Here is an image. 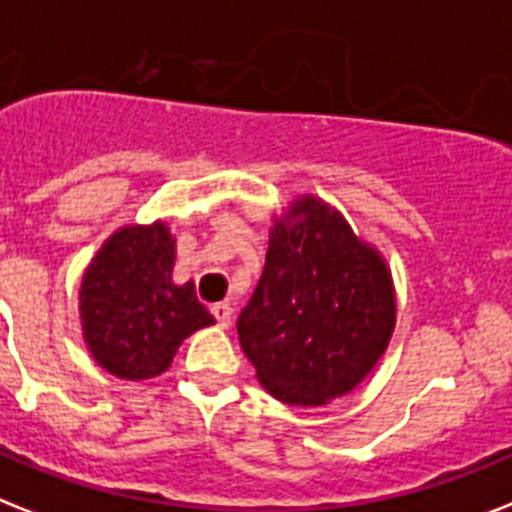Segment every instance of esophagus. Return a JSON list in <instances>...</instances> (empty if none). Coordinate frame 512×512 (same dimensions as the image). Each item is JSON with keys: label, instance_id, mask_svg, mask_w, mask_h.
<instances>
[{"label": "esophagus", "instance_id": "34e87169", "mask_svg": "<svg viewBox=\"0 0 512 512\" xmlns=\"http://www.w3.org/2000/svg\"><path fill=\"white\" fill-rule=\"evenodd\" d=\"M210 313L215 315V321H218L220 328H226L228 323H231V315H234V310H231V305H228V302H215V305L210 307Z\"/></svg>", "mask_w": 512, "mask_h": 512}]
</instances>
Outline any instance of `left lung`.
I'll return each mask as SVG.
<instances>
[{
    "label": "left lung",
    "mask_w": 512,
    "mask_h": 512,
    "mask_svg": "<svg viewBox=\"0 0 512 512\" xmlns=\"http://www.w3.org/2000/svg\"><path fill=\"white\" fill-rule=\"evenodd\" d=\"M392 273L339 210L299 197L270 228L268 255L236 331L260 384L286 405L350 394L392 339Z\"/></svg>",
    "instance_id": "obj_1"
}]
</instances>
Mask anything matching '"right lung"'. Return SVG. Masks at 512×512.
Here are the masks:
<instances>
[{"label":"right lung","mask_w":512,"mask_h":512,"mask_svg":"<svg viewBox=\"0 0 512 512\" xmlns=\"http://www.w3.org/2000/svg\"><path fill=\"white\" fill-rule=\"evenodd\" d=\"M173 263L176 239L157 220L115 231L83 273V339L112 376H160L186 336L215 323L191 281L173 284Z\"/></svg>","instance_id":"obj_1"}]
</instances>
